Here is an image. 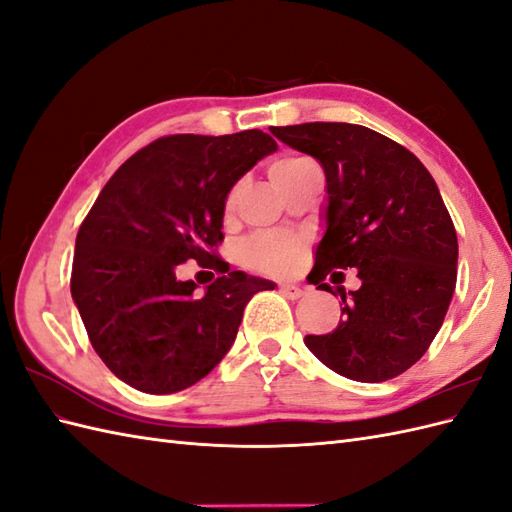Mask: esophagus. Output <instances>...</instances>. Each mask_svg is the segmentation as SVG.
Instances as JSON below:
<instances>
[{
  "instance_id": "esophagus-1",
  "label": "esophagus",
  "mask_w": 512,
  "mask_h": 512,
  "mask_svg": "<svg viewBox=\"0 0 512 512\" xmlns=\"http://www.w3.org/2000/svg\"><path fill=\"white\" fill-rule=\"evenodd\" d=\"M279 290L283 296H288V299H301V296L305 294V290L301 288V285H294V283H281Z\"/></svg>"
}]
</instances>
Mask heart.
Here are the masks:
<instances>
[{
	"label": "heart",
	"mask_w": 512,
	"mask_h": 512,
	"mask_svg": "<svg viewBox=\"0 0 512 512\" xmlns=\"http://www.w3.org/2000/svg\"><path fill=\"white\" fill-rule=\"evenodd\" d=\"M305 163L307 159H301V157H281L277 161H272L268 168L272 185L281 192L283 185L288 183ZM235 205H237V189H233L227 198V205H224L227 216H231L235 211ZM303 251H305L303 242L294 240V237L261 235L244 246V261L246 266L261 272H290L299 266V261L303 259Z\"/></svg>",
	"instance_id": "heart-1"
}]
</instances>
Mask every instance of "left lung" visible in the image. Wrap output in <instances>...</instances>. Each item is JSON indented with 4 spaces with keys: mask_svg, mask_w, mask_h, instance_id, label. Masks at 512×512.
Returning <instances> with one entry per match:
<instances>
[{
    "mask_svg": "<svg viewBox=\"0 0 512 512\" xmlns=\"http://www.w3.org/2000/svg\"><path fill=\"white\" fill-rule=\"evenodd\" d=\"M270 133L325 170L327 229L310 283L331 292L329 272L351 268L362 281L349 296L340 292L338 327L305 336L307 349L355 382L401 375L432 344L456 288L458 237L432 174L366 126L310 122Z\"/></svg>",
    "mask_w": 512,
    "mask_h": 512,
    "instance_id": "1",
    "label": "left lung"
}]
</instances>
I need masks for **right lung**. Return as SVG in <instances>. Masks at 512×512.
Here are the masks:
<instances>
[{
    "instance_id": "obj_1",
    "label": "right lung",
    "mask_w": 512,
    "mask_h": 512,
    "mask_svg": "<svg viewBox=\"0 0 512 512\" xmlns=\"http://www.w3.org/2000/svg\"><path fill=\"white\" fill-rule=\"evenodd\" d=\"M275 150L257 128L168 135L122 163L93 202L76 237L71 296L95 353L128 386L150 395L194 386L231 349L251 296L272 290L229 270L216 248L231 187ZM187 258L221 272L205 295L175 277Z\"/></svg>"
}]
</instances>
